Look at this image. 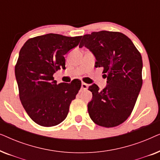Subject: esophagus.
<instances>
[{"label": "esophagus", "instance_id": "34e87169", "mask_svg": "<svg viewBox=\"0 0 160 160\" xmlns=\"http://www.w3.org/2000/svg\"><path fill=\"white\" fill-rule=\"evenodd\" d=\"M82 88L83 89H87V88H88V84H86V83H84V82H82Z\"/></svg>", "mask_w": 160, "mask_h": 160}]
</instances>
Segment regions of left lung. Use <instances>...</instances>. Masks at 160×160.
<instances>
[{
	"label": "left lung",
	"mask_w": 160,
	"mask_h": 160,
	"mask_svg": "<svg viewBox=\"0 0 160 160\" xmlns=\"http://www.w3.org/2000/svg\"><path fill=\"white\" fill-rule=\"evenodd\" d=\"M86 47L95 56L96 68H103L106 87H89L92 100L88 103L91 119L98 125L113 128L125 122L141 91L142 57L132 41L119 32L102 30L83 36L79 47Z\"/></svg>",
	"instance_id": "8db88e82"
}]
</instances>
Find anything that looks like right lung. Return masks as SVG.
I'll return each instance as SVG.
<instances>
[{
  "mask_svg": "<svg viewBox=\"0 0 160 160\" xmlns=\"http://www.w3.org/2000/svg\"><path fill=\"white\" fill-rule=\"evenodd\" d=\"M81 38L49 33L28 39L21 48L15 65L19 99L30 119L39 125L53 127L64 121L79 91L80 80L57 84L53 74L65 69L64 55Z\"/></svg>",
  "mask_w": 160,
  "mask_h": 160,
  "instance_id": "add662e5",
  "label": "right lung"
}]
</instances>
